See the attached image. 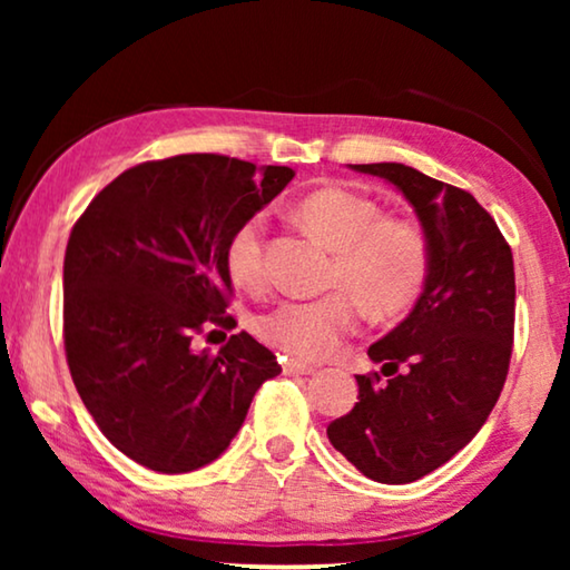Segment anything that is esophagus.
<instances>
[{"instance_id": "1", "label": "esophagus", "mask_w": 570, "mask_h": 570, "mask_svg": "<svg viewBox=\"0 0 570 570\" xmlns=\"http://www.w3.org/2000/svg\"><path fill=\"white\" fill-rule=\"evenodd\" d=\"M283 371L285 376H311V373H316V365H308L303 361H285Z\"/></svg>"}]
</instances>
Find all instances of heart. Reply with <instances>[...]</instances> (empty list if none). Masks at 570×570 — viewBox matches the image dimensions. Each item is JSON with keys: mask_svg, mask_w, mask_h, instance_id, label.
Wrapping results in <instances>:
<instances>
[{"mask_svg": "<svg viewBox=\"0 0 570 570\" xmlns=\"http://www.w3.org/2000/svg\"><path fill=\"white\" fill-rule=\"evenodd\" d=\"M311 236L334 252L330 285L347 291L379 316H392L415 298L425 279V240L412 223L381 217L368 199L342 189L311 194L298 207ZM225 267L238 287L264 285V217L240 223L225 248ZM345 293L318 301H279L256 318V334L287 355H332L361 322V306Z\"/></svg>", "mask_w": 570, "mask_h": 570, "instance_id": "heart-1", "label": "heart"}]
</instances>
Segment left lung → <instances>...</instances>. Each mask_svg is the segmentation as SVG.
Returning <instances> with one entry per match:
<instances>
[{
    "instance_id": "8db88e82",
    "label": "left lung",
    "mask_w": 570,
    "mask_h": 570,
    "mask_svg": "<svg viewBox=\"0 0 570 570\" xmlns=\"http://www.w3.org/2000/svg\"><path fill=\"white\" fill-rule=\"evenodd\" d=\"M350 168L384 178L407 199L428 264L415 306L368 347L386 384L379 373L355 376V407L326 435L365 478L404 485L464 449L501 396L513 342V256L470 191L404 163Z\"/></svg>"
}]
</instances>
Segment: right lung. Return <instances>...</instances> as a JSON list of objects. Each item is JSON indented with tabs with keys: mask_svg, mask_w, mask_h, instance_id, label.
<instances>
[{
	"mask_svg": "<svg viewBox=\"0 0 570 570\" xmlns=\"http://www.w3.org/2000/svg\"><path fill=\"white\" fill-rule=\"evenodd\" d=\"M295 174L225 155H176L114 178L65 254V347L77 394L116 449L163 474L215 462L256 389L279 371L252 334L217 353L205 324L236 326L225 248Z\"/></svg>",
	"mask_w": 570,
	"mask_h": 570,
	"instance_id": "1",
	"label": "right lung"
}]
</instances>
